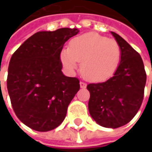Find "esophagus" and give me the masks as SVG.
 Returning a JSON list of instances; mask_svg holds the SVG:
<instances>
[{
  "mask_svg": "<svg viewBox=\"0 0 152 152\" xmlns=\"http://www.w3.org/2000/svg\"><path fill=\"white\" fill-rule=\"evenodd\" d=\"M86 86L87 85L84 83V82H80V88H82V89H85L86 88Z\"/></svg>",
  "mask_w": 152,
  "mask_h": 152,
  "instance_id": "obj_1",
  "label": "esophagus"
}]
</instances>
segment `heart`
Wrapping results in <instances>:
<instances>
[{"mask_svg": "<svg viewBox=\"0 0 152 152\" xmlns=\"http://www.w3.org/2000/svg\"><path fill=\"white\" fill-rule=\"evenodd\" d=\"M121 51L114 40L96 33H87L73 38L69 48H63L60 59L63 66L73 70L81 62V73L91 81L110 78L118 67Z\"/></svg>", "mask_w": 152, "mask_h": 152, "instance_id": "1", "label": "heart"}]
</instances>
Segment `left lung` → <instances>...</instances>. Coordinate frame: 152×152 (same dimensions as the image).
Segmentation results:
<instances>
[{
    "mask_svg": "<svg viewBox=\"0 0 152 152\" xmlns=\"http://www.w3.org/2000/svg\"><path fill=\"white\" fill-rule=\"evenodd\" d=\"M121 51L120 62L113 76L103 83L89 84L88 108L99 125L117 129L136 115L144 97L146 82L141 56L125 39L111 32Z\"/></svg>",
    "mask_w": 152,
    "mask_h": 152,
    "instance_id": "1",
    "label": "left lung"
}]
</instances>
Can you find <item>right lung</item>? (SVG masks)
<instances>
[{"mask_svg":"<svg viewBox=\"0 0 152 152\" xmlns=\"http://www.w3.org/2000/svg\"><path fill=\"white\" fill-rule=\"evenodd\" d=\"M78 28L39 31L12 56L7 80L15 114L34 130L50 131L61 124L79 91V80L65 76L60 53Z\"/></svg>","mask_w":152,"mask_h":152,"instance_id":"1","label":"right lung"}]
</instances>
